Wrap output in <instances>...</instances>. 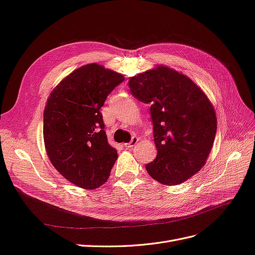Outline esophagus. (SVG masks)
<instances>
[{
    "label": "esophagus",
    "mask_w": 255,
    "mask_h": 255,
    "mask_svg": "<svg viewBox=\"0 0 255 255\" xmlns=\"http://www.w3.org/2000/svg\"><path fill=\"white\" fill-rule=\"evenodd\" d=\"M137 142H139V137H137V136H132L131 141H130L129 143H127V144H124V145H125V147H130V148H131V147L134 146V145H135Z\"/></svg>",
    "instance_id": "esophagus-1"
}]
</instances>
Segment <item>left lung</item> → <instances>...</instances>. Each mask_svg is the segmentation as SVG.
I'll use <instances>...</instances> for the list:
<instances>
[{
    "mask_svg": "<svg viewBox=\"0 0 255 255\" xmlns=\"http://www.w3.org/2000/svg\"><path fill=\"white\" fill-rule=\"evenodd\" d=\"M132 95L150 104L157 157L145 165L160 184L175 186L198 173L213 148L217 116L201 87L163 65L130 77Z\"/></svg>",
    "mask_w": 255,
    "mask_h": 255,
    "instance_id": "1",
    "label": "left lung"
}]
</instances>
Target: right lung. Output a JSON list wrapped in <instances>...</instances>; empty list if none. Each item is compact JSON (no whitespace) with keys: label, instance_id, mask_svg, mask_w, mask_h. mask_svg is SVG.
Returning a JSON list of instances; mask_svg holds the SVG:
<instances>
[{"label":"right lung","instance_id":"1","mask_svg":"<svg viewBox=\"0 0 255 255\" xmlns=\"http://www.w3.org/2000/svg\"><path fill=\"white\" fill-rule=\"evenodd\" d=\"M124 76L92 63L74 70L50 93L43 110V142L62 176L83 189L103 186L118 159L108 143L100 108Z\"/></svg>","mask_w":255,"mask_h":255}]
</instances>
